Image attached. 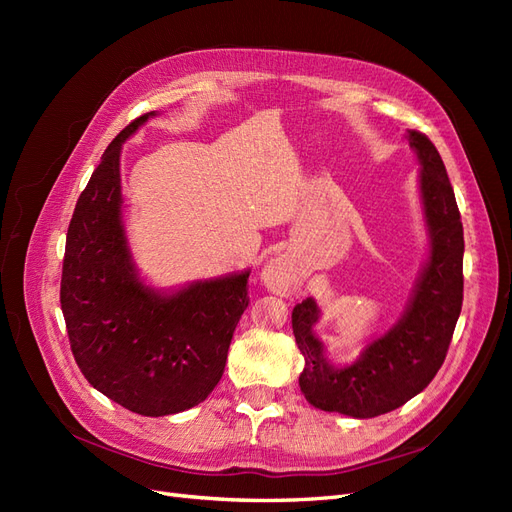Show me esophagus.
I'll list each match as a JSON object with an SVG mask.
<instances>
[{
    "instance_id": "obj_1",
    "label": "esophagus",
    "mask_w": 512,
    "mask_h": 512,
    "mask_svg": "<svg viewBox=\"0 0 512 512\" xmlns=\"http://www.w3.org/2000/svg\"><path fill=\"white\" fill-rule=\"evenodd\" d=\"M284 271H286V262L282 260V258H271L267 265H265V271H262V280H265V284L269 286V288H273V290H277V288H282L284 284V280H282V275H284Z\"/></svg>"
}]
</instances>
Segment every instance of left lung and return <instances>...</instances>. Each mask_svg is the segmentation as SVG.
Instances as JSON below:
<instances>
[{"mask_svg": "<svg viewBox=\"0 0 512 512\" xmlns=\"http://www.w3.org/2000/svg\"><path fill=\"white\" fill-rule=\"evenodd\" d=\"M406 138L421 164L418 192L429 254L404 314L354 363L335 365L314 333L318 303L309 297L292 309V333L305 359L301 393L324 412L371 418L404 406L438 374L461 314L463 226L453 185L429 138L416 130Z\"/></svg>", "mask_w": 512, "mask_h": 512, "instance_id": "obj_1", "label": "left lung"}]
</instances>
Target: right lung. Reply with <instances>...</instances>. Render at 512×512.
<instances>
[{
    "label": "right lung",
    "mask_w": 512,
    "mask_h": 512,
    "mask_svg": "<svg viewBox=\"0 0 512 512\" xmlns=\"http://www.w3.org/2000/svg\"><path fill=\"white\" fill-rule=\"evenodd\" d=\"M158 113L134 119L108 145L68 226L61 312L87 382L143 416L198 406L224 374L245 312L250 271L158 290L138 275L123 224L121 147Z\"/></svg>",
    "instance_id": "1"
}]
</instances>
